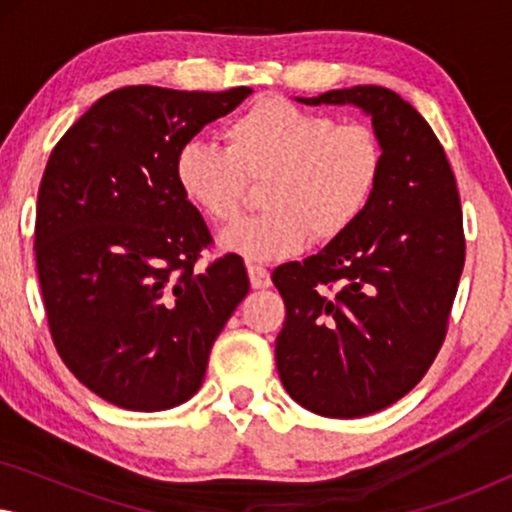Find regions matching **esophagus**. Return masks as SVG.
<instances>
[{"mask_svg":"<svg viewBox=\"0 0 512 512\" xmlns=\"http://www.w3.org/2000/svg\"><path fill=\"white\" fill-rule=\"evenodd\" d=\"M247 272H249L251 289H268V286H270V272L265 270L263 265L249 263V265H247Z\"/></svg>","mask_w":512,"mask_h":512,"instance_id":"34e87169","label":"esophagus"}]
</instances>
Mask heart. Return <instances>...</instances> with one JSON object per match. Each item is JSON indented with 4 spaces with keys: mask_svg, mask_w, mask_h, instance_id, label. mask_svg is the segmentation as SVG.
<instances>
[{
    "mask_svg": "<svg viewBox=\"0 0 512 512\" xmlns=\"http://www.w3.org/2000/svg\"><path fill=\"white\" fill-rule=\"evenodd\" d=\"M384 174V146L368 123H338L286 97H261L226 125V149L188 139L174 181L188 205L214 223L240 219L249 184H263L258 219L221 235L247 261H282L310 242L347 235L368 212Z\"/></svg>",
    "mask_w": 512,
    "mask_h": 512,
    "instance_id": "1",
    "label": "heart"
}]
</instances>
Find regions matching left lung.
<instances>
[{"label":"left lung","instance_id":"left-lung-1","mask_svg":"<svg viewBox=\"0 0 512 512\" xmlns=\"http://www.w3.org/2000/svg\"><path fill=\"white\" fill-rule=\"evenodd\" d=\"M298 102L366 111L384 174L347 235L272 272L286 305L279 380L314 415L366 417L408 394L445 340L466 256L457 181L431 125L394 90L354 86Z\"/></svg>","mask_w":512,"mask_h":512}]
</instances>
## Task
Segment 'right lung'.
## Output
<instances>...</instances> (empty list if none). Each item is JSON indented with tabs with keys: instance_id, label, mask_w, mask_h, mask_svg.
Returning <instances> with one entry per match:
<instances>
[{
	"instance_id": "right-lung-1",
	"label": "right lung",
	"mask_w": 512,
	"mask_h": 512,
	"mask_svg": "<svg viewBox=\"0 0 512 512\" xmlns=\"http://www.w3.org/2000/svg\"><path fill=\"white\" fill-rule=\"evenodd\" d=\"M249 95L118 88L48 158L34 223L48 328L76 380L118 408L170 410L198 394L249 293L237 254L195 268L212 235L174 181L179 146Z\"/></svg>"
}]
</instances>
